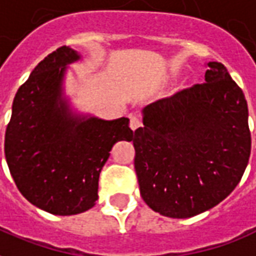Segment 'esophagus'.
<instances>
[{"label": "esophagus", "mask_w": 256, "mask_h": 256, "mask_svg": "<svg viewBox=\"0 0 256 256\" xmlns=\"http://www.w3.org/2000/svg\"><path fill=\"white\" fill-rule=\"evenodd\" d=\"M140 126H141V119L136 116V115H132L130 116V128H132V130H136Z\"/></svg>", "instance_id": "34e87169"}]
</instances>
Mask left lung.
Instances as JSON below:
<instances>
[{"mask_svg": "<svg viewBox=\"0 0 256 256\" xmlns=\"http://www.w3.org/2000/svg\"><path fill=\"white\" fill-rule=\"evenodd\" d=\"M208 66L205 82L145 107L132 140L141 196L171 218L218 205L248 164L247 100L222 64Z\"/></svg>", "mask_w": 256, "mask_h": 256, "instance_id": "left-lung-1", "label": "left lung"}]
</instances>
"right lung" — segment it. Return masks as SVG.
Returning <instances> with one entry per match:
<instances>
[{"label":"right lung","instance_id":"right-lung-1","mask_svg":"<svg viewBox=\"0 0 256 256\" xmlns=\"http://www.w3.org/2000/svg\"><path fill=\"white\" fill-rule=\"evenodd\" d=\"M78 60L66 46L40 60L18 88L5 132L8 166L22 196L51 214L94 208L99 175L118 141H132L128 118L77 119L60 100L66 64Z\"/></svg>","mask_w":256,"mask_h":256}]
</instances>
